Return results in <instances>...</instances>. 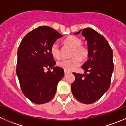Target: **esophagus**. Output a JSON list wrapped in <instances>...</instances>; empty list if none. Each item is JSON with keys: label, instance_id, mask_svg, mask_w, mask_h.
I'll use <instances>...</instances> for the list:
<instances>
[{"label": "esophagus", "instance_id": "34e87169", "mask_svg": "<svg viewBox=\"0 0 126 126\" xmlns=\"http://www.w3.org/2000/svg\"><path fill=\"white\" fill-rule=\"evenodd\" d=\"M67 74H69V72H67V71L64 72V75H67Z\"/></svg>", "mask_w": 126, "mask_h": 126}]
</instances>
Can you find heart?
<instances>
[{"instance_id": "1", "label": "heart", "mask_w": 126, "mask_h": 126, "mask_svg": "<svg viewBox=\"0 0 126 126\" xmlns=\"http://www.w3.org/2000/svg\"><path fill=\"white\" fill-rule=\"evenodd\" d=\"M65 43L73 48L70 59H62L57 62V65L64 69L65 71L70 72L77 67L81 61H85L89 56V51L87 47L82 46V41L80 38L74 36H70L65 40ZM51 52L54 57L59 59L61 56V49L57 42L52 44L51 47Z\"/></svg>"}]
</instances>
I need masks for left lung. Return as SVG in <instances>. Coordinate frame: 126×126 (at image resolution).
Returning <instances> with one entry per match:
<instances>
[{"instance_id": "obj_1", "label": "left lung", "mask_w": 126, "mask_h": 126, "mask_svg": "<svg viewBox=\"0 0 126 126\" xmlns=\"http://www.w3.org/2000/svg\"><path fill=\"white\" fill-rule=\"evenodd\" d=\"M80 32L81 30L74 34ZM81 34L87 41L89 56L82 67L85 74L73 73L75 80L71 85V90L78 101L92 104L110 88L114 70L113 54L107 40L95 30L85 28Z\"/></svg>"}]
</instances>
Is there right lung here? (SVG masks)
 <instances>
[{"label": "right lung", "instance_id": "add662e5", "mask_svg": "<svg viewBox=\"0 0 126 126\" xmlns=\"http://www.w3.org/2000/svg\"><path fill=\"white\" fill-rule=\"evenodd\" d=\"M62 37L49 26H41L26 34L17 52L16 75L23 93L36 104H44L52 99L57 83L64 77V69L54 67L56 62L51 47ZM45 68H53L45 73Z\"/></svg>", "mask_w": 126, "mask_h": 126}]
</instances>
